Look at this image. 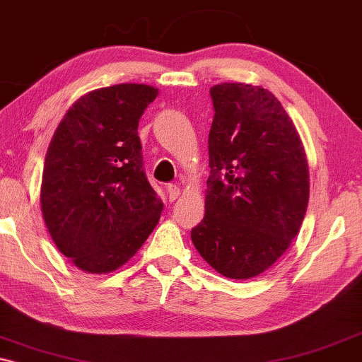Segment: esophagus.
Listing matches in <instances>:
<instances>
[{
	"label": "esophagus",
	"instance_id": "1",
	"mask_svg": "<svg viewBox=\"0 0 362 362\" xmlns=\"http://www.w3.org/2000/svg\"><path fill=\"white\" fill-rule=\"evenodd\" d=\"M180 196H181V187L180 186H176V185L168 186V197H170L171 202H175Z\"/></svg>",
	"mask_w": 362,
	"mask_h": 362
}]
</instances>
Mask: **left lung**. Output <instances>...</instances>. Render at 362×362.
Segmentation results:
<instances>
[{
  "label": "left lung",
  "instance_id": "obj_1",
  "mask_svg": "<svg viewBox=\"0 0 362 362\" xmlns=\"http://www.w3.org/2000/svg\"><path fill=\"white\" fill-rule=\"evenodd\" d=\"M211 97L206 212L191 240L221 275L249 280L269 270L300 232L308 160L295 123L267 88L224 82L211 87Z\"/></svg>",
  "mask_w": 362,
  "mask_h": 362
}]
</instances>
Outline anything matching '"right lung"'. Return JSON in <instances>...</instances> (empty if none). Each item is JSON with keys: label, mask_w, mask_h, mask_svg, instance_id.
<instances>
[{"label": "right lung", "mask_w": 362, "mask_h": 362, "mask_svg": "<svg viewBox=\"0 0 362 362\" xmlns=\"http://www.w3.org/2000/svg\"><path fill=\"white\" fill-rule=\"evenodd\" d=\"M158 88L118 83L83 93L49 143L39 199L54 244L78 269L110 274L140 250L163 201L143 171L138 123Z\"/></svg>", "instance_id": "add662e5"}]
</instances>
